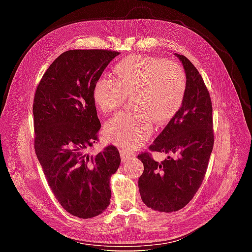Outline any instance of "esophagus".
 I'll return each instance as SVG.
<instances>
[{"label": "esophagus", "mask_w": 252, "mask_h": 252, "mask_svg": "<svg viewBox=\"0 0 252 252\" xmlns=\"http://www.w3.org/2000/svg\"><path fill=\"white\" fill-rule=\"evenodd\" d=\"M121 158H122V162H129L130 159L134 158V155L132 152H129L126 150H121Z\"/></svg>", "instance_id": "34e87169"}]
</instances>
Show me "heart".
I'll return each mask as SVG.
<instances>
[{
	"label": "heart",
	"mask_w": 252,
	"mask_h": 252,
	"mask_svg": "<svg viewBox=\"0 0 252 252\" xmlns=\"http://www.w3.org/2000/svg\"><path fill=\"white\" fill-rule=\"evenodd\" d=\"M117 78L101 77L94 87V101L104 113L117 111L127 95H134L131 112H122L105 125L106 139L132 150L150 136L154 125L170 121L185 100L187 79L178 64L154 57L132 56L113 67Z\"/></svg>",
	"instance_id": "obj_1"
}]
</instances>
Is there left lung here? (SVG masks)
<instances>
[{
	"instance_id": "left-lung-1",
	"label": "left lung",
	"mask_w": 252,
	"mask_h": 252,
	"mask_svg": "<svg viewBox=\"0 0 252 252\" xmlns=\"http://www.w3.org/2000/svg\"><path fill=\"white\" fill-rule=\"evenodd\" d=\"M185 69L187 90L181 109L159 133L150 151L174 155L158 163L148 152L139 179L142 201L159 212L182 209L192 200L207 170L213 148L211 98L202 75L190 61L175 53Z\"/></svg>"
}]
</instances>
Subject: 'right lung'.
Here are the masks:
<instances>
[{"instance_id": "right-lung-1", "label": "right lung", "mask_w": 252, "mask_h": 252, "mask_svg": "<svg viewBox=\"0 0 252 252\" xmlns=\"http://www.w3.org/2000/svg\"><path fill=\"white\" fill-rule=\"evenodd\" d=\"M119 55L104 49L65 51L53 61L35 90L36 158L58 202L81 219L96 217L108 207L110 177L121 163L113 145L96 156L87 154L101 128L94 84Z\"/></svg>"}]
</instances>
